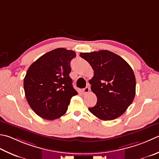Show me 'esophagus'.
<instances>
[{
  "mask_svg": "<svg viewBox=\"0 0 159 159\" xmlns=\"http://www.w3.org/2000/svg\"><path fill=\"white\" fill-rule=\"evenodd\" d=\"M89 90H90V88L89 87H86V88L83 89V92L84 94H87V93H88L89 92Z\"/></svg>",
  "mask_w": 159,
  "mask_h": 159,
  "instance_id": "1",
  "label": "esophagus"
}]
</instances>
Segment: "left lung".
I'll return each mask as SVG.
<instances>
[{"mask_svg": "<svg viewBox=\"0 0 159 159\" xmlns=\"http://www.w3.org/2000/svg\"><path fill=\"white\" fill-rule=\"evenodd\" d=\"M80 57L94 71L89 83L97 102L89 111L102 120L117 119L135 96L136 79L132 67L123 58L108 50L80 53Z\"/></svg>", "mask_w": 159, "mask_h": 159, "instance_id": "1", "label": "left lung"}]
</instances>
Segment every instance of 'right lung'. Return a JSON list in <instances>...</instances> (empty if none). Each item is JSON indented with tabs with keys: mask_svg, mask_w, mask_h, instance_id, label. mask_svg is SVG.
Instances as JSON below:
<instances>
[{
	"mask_svg": "<svg viewBox=\"0 0 159 159\" xmlns=\"http://www.w3.org/2000/svg\"><path fill=\"white\" fill-rule=\"evenodd\" d=\"M76 53L65 48L52 50L34 62L24 79L27 101L38 116L58 119L66 112L70 100L78 92L72 86L70 62Z\"/></svg>",
	"mask_w": 159,
	"mask_h": 159,
	"instance_id": "obj_1",
	"label": "right lung"
}]
</instances>
